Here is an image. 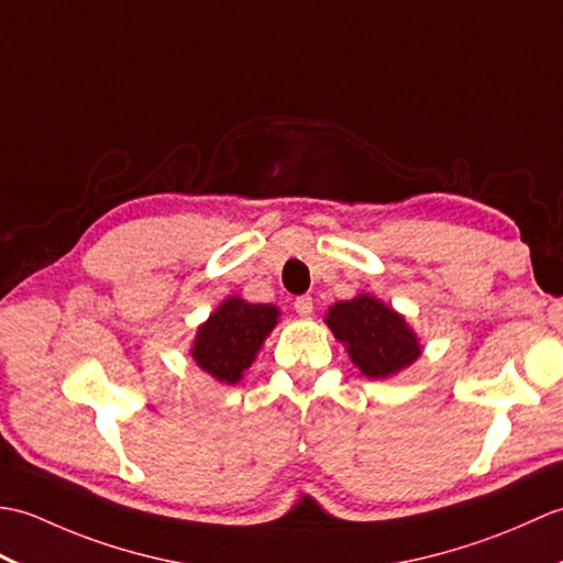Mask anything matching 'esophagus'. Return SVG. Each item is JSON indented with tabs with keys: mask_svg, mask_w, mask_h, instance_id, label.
Instances as JSON below:
<instances>
[{
	"mask_svg": "<svg viewBox=\"0 0 563 563\" xmlns=\"http://www.w3.org/2000/svg\"><path fill=\"white\" fill-rule=\"evenodd\" d=\"M292 307H295V312L300 314V317H309V314H312V309H314V302H312V297H309V295H300L292 302Z\"/></svg>",
	"mask_w": 563,
	"mask_h": 563,
	"instance_id": "34e87169",
	"label": "esophagus"
}]
</instances>
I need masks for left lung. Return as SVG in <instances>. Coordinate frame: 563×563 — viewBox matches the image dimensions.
<instances>
[{"label":"left lung","mask_w":563,"mask_h":563,"mask_svg":"<svg viewBox=\"0 0 563 563\" xmlns=\"http://www.w3.org/2000/svg\"><path fill=\"white\" fill-rule=\"evenodd\" d=\"M327 324L345 343L351 361L365 377H389L421 355V345L404 317L369 295L333 305Z\"/></svg>","instance_id":"obj_1"}]
</instances>
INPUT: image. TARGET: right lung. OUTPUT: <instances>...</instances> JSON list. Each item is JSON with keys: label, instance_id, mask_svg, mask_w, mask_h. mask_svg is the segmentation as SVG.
Returning a JSON list of instances; mask_svg holds the SVG:
<instances>
[{"label": "right lung", "instance_id": "obj_1", "mask_svg": "<svg viewBox=\"0 0 563 563\" xmlns=\"http://www.w3.org/2000/svg\"><path fill=\"white\" fill-rule=\"evenodd\" d=\"M275 324H278L275 307L249 305L232 297L200 327L190 353L208 375L234 385L254 363L263 339Z\"/></svg>", "mask_w": 563, "mask_h": 563}]
</instances>
